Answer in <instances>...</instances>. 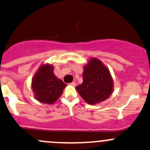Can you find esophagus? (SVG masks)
Wrapping results in <instances>:
<instances>
[{
  "mask_svg": "<svg viewBox=\"0 0 150 150\" xmlns=\"http://www.w3.org/2000/svg\"><path fill=\"white\" fill-rule=\"evenodd\" d=\"M70 85H72V86H75V85H76V83H75V82H72V83H70Z\"/></svg>",
  "mask_w": 150,
  "mask_h": 150,
  "instance_id": "obj_1",
  "label": "esophagus"
}]
</instances>
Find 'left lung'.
<instances>
[{
  "label": "left lung",
  "instance_id": "left-lung-1",
  "mask_svg": "<svg viewBox=\"0 0 150 150\" xmlns=\"http://www.w3.org/2000/svg\"><path fill=\"white\" fill-rule=\"evenodd\" d=\"M83 82L76 90L85 102L95 105L108 99L113 90V81L108 69L100 60L92 58L84 67Z\"/></svg>",
  "mask_w": 150,
  "mask_h": 150
}]
</instances>
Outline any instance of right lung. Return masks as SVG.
<instances>
[{
  "instance_id": "right-lung-1",
  "label": "right lung",
  "mask_w": 150,
  "mask_h": 150,
  "mask_svg": "<svg viewBox=\"0 0 150 150\" xmlns=\"http://www.w3.org/2000/svg\"><path fill=\"white\" fill-rule=\"evenodd\" d=\"M53 73L52 65H43L32 80V88L36 100L46 104H53L62 95L66 86Z\"/></svg>"
}]
</instances>
